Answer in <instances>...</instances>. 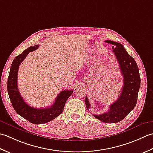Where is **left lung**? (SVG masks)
I'll return each mask as SVG.
<instances>
[{"mask_svg":"<svg viewBox=\"0 0 153 153\" xmlns=\"http://www.w3.org/2000/svg\"><path fill=\"white\" fill-rule=\"evenodd\" d=\"M105 42L113 45L112 49L123 77V86L120 97L110 105L108 112L100 115H92L103 122L113 123L123 120L135 108L137 101L141 78L135 59L127 53L123 45L111 40ZM85 103L87 110L89 111L90 104L87 96L85 98Z\"/></svg>","mask_w":153,"mask_h":153,"instance_id":"left-lung-1","label":"left lung"}]
</instances>
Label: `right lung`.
I'll return each mask as SVG.
<instances>
[{
	"label": "right lung",
	"instance_id": "obj_1",
	"mask_svg": "<svg viewBox=\"0 0 153 153\" xmlns=\"http://www.w3.org/2000/svg\"><path fill=\"white\" fill-rule=\"evenodd\" d=\"M38 47V45L30 47L14 59L11 65L8 79L7 89L12 106L17 114L30 123L43 124L55 119L63 112L65 103L73 94V90H63L61 92L51 106L46 108L31 107L24 100L18 88V68L22 62L29 53L35 51Z\"/></svg>",
	"mask_w": 153,
	"mask_h": 153
}]
</instances>
